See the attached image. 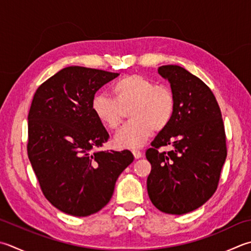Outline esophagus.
<instances>
[{
	"label": "esophagus",
	"instance_id": "1",
	"mask_svg": "<svg viewBox=\"0 0 251 251\" xmlns=\"http://www.w3.org/2000/svg\"><path fill=\"white\" fill-rule=\"evenodd\" d=\"M132 154H134L135 159H140L142 156V152L139 150H132Z\"/></svg>",
	"mask_w": 251,
	"mask_h": 251
}]
</instances>
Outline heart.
Listing matches in <instances>:
<instances>
[{"mask_svg": "<svg viewBox=\"0 0 251 251\" xmlns=\"http://www.w3.org/2000/svg\"><path fill=\"white\" fill-rule=\"evenodd\" d=\"M115 100L99 92L91 101L93 114L109 129H117L123 110H128L130 121L114 137L119 148H139L155 130L170 124L175 111V97L169 87L154 85L145 76L129 75L113 86Z\"/></svg>", "mask_w": 251, "mask_h": 251, "instance_id": "obj_1", "label": "heart"}]
</instances>
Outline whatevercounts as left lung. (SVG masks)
<instances>
[{"mask_svg":"<svg viewBox=\"0 0 251 251\" xmlns=\"http://www.w3.org/2000/svg\"><path fill=\"white\" fill-rule=\"evenodd\" d=\"M158 73L170 82L175 111L146 151L151 163L147 189L155 208L179 215L201 207L217 190L226 138L217 99L202 80L177 65ZM166 145L170 151L158 150Z\"/></svg>","mask_w":251,"mask_h":251,"instance_id":"8db88e82","label":"left lung"}]
</instances>
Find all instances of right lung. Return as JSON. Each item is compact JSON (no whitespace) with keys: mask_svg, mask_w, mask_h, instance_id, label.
I'll return each mask as SVG.
<instances>
[{"mask_svg":"<svg viewBox=\"0 0 251 251\" xmlns=\"http://www.w3.org/2000/svg\"><path fill=\"white\" fill-rule=\"evenodd\" d=\"M63 68L38 88L28 114V158L43 195L64 213L88 217L109 203L129 150L92 151L109 134L91 109L96 92L119 76Z\"/></svg>","mask_w":251,"mask_h":251,"instance_id":"right-lung-1","label":"right lung"}]
</instances>
